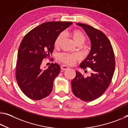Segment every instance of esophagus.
Wrapping results in <instances>:
<instances>
[{
  "mask_svg": "<svg viewBox=\"0 0 128 128\" xmlns=\"http://www.w3.org/2000/svg\"><path fill=\"white\" fill-rule=\"evenodd\" d=\"M61 68H62V70H68L69 68V66H66V65H62V66H61Z\"/></svg>",
  "mask_w": 128,
  "mask_h": 128,
  "instance_id": "obj_1",
  "label": "esophagus"
}]
</instances>
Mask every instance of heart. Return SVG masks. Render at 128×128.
I'll use <instances>...</instances> for the list:
<instances>
[{
  "label": "heart",
  "instance_id": "heart-1",
  "mask_svg": "<svg viewBox=\"0 0 128 128\" xmlns=\"http://www.w3.org/2000/svg\"><path fill=\"white\" fill-rule=\"evenodd\" d=\"M70 36H71L73 40H74L75 43L77 45L82 44L84 43L86 40V36L84 33L80 31V30H74L70 33ZM63 38V34H60L58 35L54 42V46L58 47L62 42V40ZM58 60L61 62H64L65 63L72 65L74 64V62L78 58V56L76 54H69L67 53H62L58 54Z\"/></svg>",
  "mask_w": 128,
  "mask_h": 128
}]
</instances>
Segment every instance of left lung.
<instances>
[{
  "mask_svg": "<svg viewBox=\"0 0 128 128\" xmlns=\"http://www.w3.org/2000/svg\"><path fill=\"white\" fill-rule=\"evenodd\" d=\"M83 28L91 42V49L87 58L80 64L83 70L90 68V76L85 78L76 71L71 82L74 95L84 101H91L103 94L112 79L115 69V58L111 43L100 30L90 25L77 23Z\"/></svg>",
  "mask_w": 128,
  "mask_h": 128,
  "instance_id": "obj_1",
  "label": "left lung"
}]
</instances>
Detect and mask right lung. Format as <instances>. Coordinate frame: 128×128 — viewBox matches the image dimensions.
<instances>
[{
  "label": "right lung",
  "mask_w": 128,
  "mask_h": 128,
  "mask_svg": "<svg viewBox=\"0 0 128 128\" xmlns=\"http://www.w3.org/2000/svg\"><path fill=\"white\" fill-rule=\"evenodd\" d=\"M72 24L70 22H46L30 31L22 40L18 54L16 79L21 90L32 100H41L51 93L60 66L52 62L43 70L42 60L52 53L60 32Z\"/></svg>",
  "instance_id": "add662e5"
}]
</instances>
